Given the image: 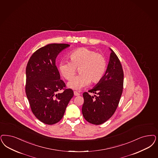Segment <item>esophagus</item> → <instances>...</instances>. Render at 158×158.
I'll use <instances>...</instances> for the list:
<instances>
[{"instance_id": "obj_1", "label": "esophagus", "mask_w": 158, "mask_h": 158, "mask_svg": "<svg viewBox=\"0 0 158 158\" xmlns=\"http://www.w3.org/2000/svg\"><path fill=\"white\" fill-rule=\"evenodd\" d=\"M73 93H74V95L75 96H79L80 95V93L77 92H76V91H74Z\"/></svg>"}]
</instances>
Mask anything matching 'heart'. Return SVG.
Wrapping results in <instances>:
<instances>
[{
	"label": "heart",
	"instance_id": "1",
	"mask_svg": "<svg viewBox=\"0 0 158 158\" xmlns=\"http://www.w3.org/2000/svg\"><path fill=\"white\" fill-rule=\"evenodd\" d=\"M70 61L62 60L59 71L66 80L71 81L78 69L79 75L68 84V87L80 90L90 83L100 82L106 70V60L103 55L87 48H80L68 55Z\"/></svg>",
	"mask_w": 158,
	"mask_h": 158
}]
</instances>
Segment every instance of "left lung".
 Instances as JSON below:
<instances>
[{"label": "left lung", "mask_w": 158, "mask_h": 158, "mask_svg": "<svg viewBox=\"0 0 158 158\" xmlns=\"http://www.w3.org/2000/svg\"><path fill=\"white\" fill-rule=\"evenodd\" d=\"M111 49L107 69L101 81L88 92H84L82 114L87 122L100 125L114 114L123 90L124 72L120 60Z\"/></svg>", "instance_id": "8db88e82"}]
</instances>
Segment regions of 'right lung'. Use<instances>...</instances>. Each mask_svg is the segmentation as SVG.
<instances>
[{"instance_id":"obj_1","label":"right lung","mask_w":158,"mask_h":158,"mask_svg":"<svg viewBox=\"0 0 158 158\" xmlns=\"http://www.w3.org/2000/svg\"><path fill=\"white\" fill-rule=\"evenodd\" d=\"M69 46L55 43L43 47L33 53L26 66V96L33 114L45 124L59 122L73 96V90L66 89L60 79L55 65L57 55Z\"/></svg>"}]
</instances>
